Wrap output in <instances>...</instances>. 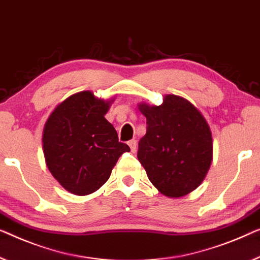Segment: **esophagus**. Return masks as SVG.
<instances>
[{"mask_svg": "<svg viewBox=\"0 0 260 260\" xmlns=\"http://www.w3.org/2000/svg\"><path fill=\"white\" fill-rule=\"evenodd\" d=\"M128 146H129V148H131V152H132V153H135V152H137V146H138L137 141H135V140H131V141H128Z\"/></svg>", "mask_w": 260, "mask_h": 260, "instance_id": "obj_1", "label": "esophagus"}]
</instances>
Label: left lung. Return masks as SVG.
Here are the masks:
<instances>
[{"label":"left lung","instance_id":"obj_1","mask_svg":"<svg viewBox=\"0 0 260 260\" xmlns=\"http://www.w3.org/2000/svg\"><path fill=\"white\" fill-rule=\"evenodd\" d=\"M147 132L138 158L153 185L172 199L202 183L212 161V135L202 113L187 99L165 95L160 106L139 104Z\"/></svg>","mask_w":260,"mask_h":260}]
</instances>
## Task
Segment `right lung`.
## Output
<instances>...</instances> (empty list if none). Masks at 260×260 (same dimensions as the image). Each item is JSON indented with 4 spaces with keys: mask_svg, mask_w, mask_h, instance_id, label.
I'll return each instance as SVG.
<instances>
[{
    "mask_svg": "<svg viewBox=\"0 0 260 260\" xmlns=\"http://www.w3.org/2000/svg\"><path fill=\"white\" fill-rule=\"evenodd\" d=\"M113 99L91 91L70 95L46 120L42 142L45 164L68 191L90 195L110 179L118 158L129 152L105 119Z\"/></svg>",
    "mask_w": 260,
    "mask_h": 260,
    "instance_id": "add662e5",
    "label": "right lung"
}]
</instances>
